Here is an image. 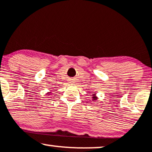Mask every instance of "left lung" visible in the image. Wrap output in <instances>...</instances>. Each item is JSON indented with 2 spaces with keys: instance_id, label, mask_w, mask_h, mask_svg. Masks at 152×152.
<instances>
[{
  "instance_id": "1",
  "label": "left lung",
  "mask_w": 152,
  "mask_h": 152,
  "mask_svg": "<svg viewBox=\"0 0 152 152\" xmlns=\"http://www.w3.org/2000/svg\"><path fill=\"white\" fill-rule=\"evenodd\" d=\"M93 96H94V95H93ZM93 98H94V99H96V97H94V96H93Z\"/></svg>"
}]
</instances>
